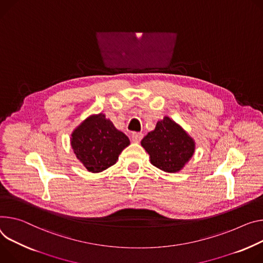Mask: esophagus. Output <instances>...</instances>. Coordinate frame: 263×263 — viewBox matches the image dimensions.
Returning a JSON list of instances; mask_svg holds the SVG:
<instances>
[{
  "label": "esophagus",
  "mask_w": 263,
  "mask_h": 263,
  "mask_svg": "<svg viewBox=\"0 0 263 263\" xmlns=\"http://www.w3.org/2000/svg\"><path fill=\"white\" fill-rule=\"evenodd\" d=\"M131 137H132V140L134 142H139L141 140V138L144 137V134H142L141 132H133Z\"/></svg>",
  "instance_id": "34e87169"
}]
</instances>
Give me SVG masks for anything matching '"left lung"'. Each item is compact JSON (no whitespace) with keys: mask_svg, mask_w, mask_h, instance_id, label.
Here are the masks:
<instances>
[{"mask_svg":"<svg viewBox=\"0 0 263 263\" xmlns=\"http://www.w3.org/2000/svg\"><path fill=\"white\" fill-rule=\"evenodd\" d=\"M140 144L150 155L151 163L168 173L179 172L195 152V140L168 116L158 121Z\"/></svg>","mask_w":263,"mask_h":263,"instance_id":"1","label":"left lung"}]
</instances>
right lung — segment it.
Segmentation results:
<instances>
[{"instance_id": "obj_1", "label": "right lung", "mask_w": 263, "mask_h": 263, "mask_svg": "<svg viewBox=\"0 0 263 263\" xmlns=\"http://www.w3.org/2000/svg\"><path fill=\"white\" fill-rule=\"evenodd\" d=\"M70 141L77 158L91 173H100L116 163L130 145L128 136L103 113L87 117L73 130Z\"/></svg>"}]
</instances>
